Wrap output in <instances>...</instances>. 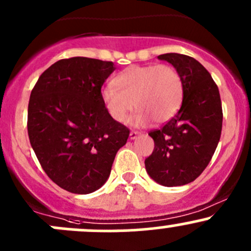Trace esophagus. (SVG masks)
<instances>
[{
  "label": "esophagus",
  "mask_w": 251,
  "mask_h": 251,
  "mask_svg": "<svg viewBox=\"0 0 251 251\" xmlns=\"http://www.w3.org/2000/svg\"><path fill=\"white\" fill-rule=\"evenodd\" d=\"M140 135H141V133L137 132V131H131V132H130V140H136V138H137Z\"/></svg>",
  "instance_id": "1"
}]
</instances>
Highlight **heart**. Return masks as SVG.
Returning a JSON list of instances; mask_svg holds the SVG:
<instances>
[{"label": "heart", "instance_id": "b5f03b06", "mask_svg": "<svg viewBox=\"0 0 251 251\" xmlns=\"http://www.w3.org/2000/svg\"><path fill=\"white\" fill-rule=\"evenodd\" d=\"M183 96L181 75L170 65H131L119 73L100 91L104 108L118 123H125L133 108L137 113L130 119L136 127L149 120L163 124L176 114Z\"/></svg>", "mask_w": 251, "mask_h": 251}]
</instances>
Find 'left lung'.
I'll return each instance as SVG.
<instances>
[{
    "label": "left lung",
    "instance_id": "left-lung-1",
    "mask_svg": "<svg viewBox=\"0 0 251 251\" xmlns=\"http://www.w3.org/2000/svg\"><path fill=\"white\" fill-rule=\"evenodd\" d=\"M158 59L170 63L181 75L183 100L166 125L149 133L154 151L144 165L156 183L184 186L203 173L216 151L222 130L221 98L210 73L197 59L179 53Z\"/></svg>",
    "mask_w": 251,
    "mask_h": 251
}]
</instances>
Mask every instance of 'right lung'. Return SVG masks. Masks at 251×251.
<instances>
[{"instance_id": "right-lung-1", "label": "right lung", "mask_w": 251, "mask_h": 251, "mask_svg": "<svg viewBox=\"0 0 251 251\" xmlns=\"http://www.w3.org/2000/svg\"><path fill=\"white\" fill-rule=\"evenodd\" d=\"M116 67L86 57L62 59L31 91L27 133L47 176L70 193L88 194L107 182L130 130L104 108L100 88Z\"/></svg>"}]
</instances>
